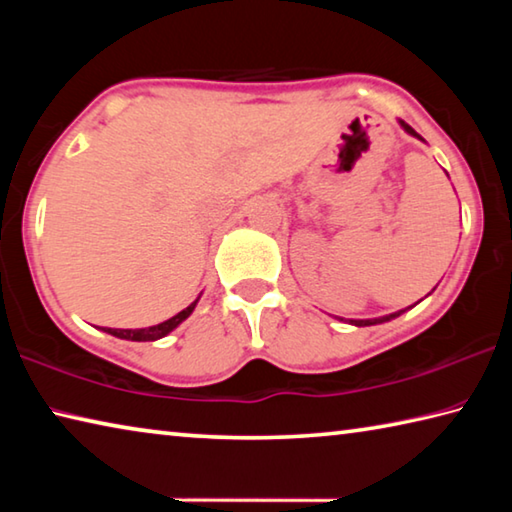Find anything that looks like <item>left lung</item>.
Listing matches in <instances>:
<instances>
[{"instance_id":"obj_1","label":"left lung","mask_w":512,"mask_h":512,"mask_svg":"<svg viewBox=\"0 0 512 512\" xmlns=\"http://www.w3.org/2000/svg\"><path fill=\"white\" fill-rule=\"evenodd\" d=\"M400 126H402L404 131L409 133V135H413V137H418V140H422V137H420L418 133H415L413 128H411L409 124H406V121H402V119H400ZM404 311H406V309H402V311H395V314H388V316H381V318H368V320H350V323H352V325H357V327H366V325H379V323H386V320H393V318H397V316H400V314H404Z\"/></svg>"}]
</instances>
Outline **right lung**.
Here are the masks:
<instances>
[{
	"label": "right lung",
	"mask_w": 512,
	"mask_h": 512,
	"mask_svg": "<svg viewBox=\"0 0 512 512\" xmlns=\"http://www.w3.org/2000/svg\"><path fill=\"white\" fill-rule=\"evenodd\" d=\"M201 298V296H198ZM198 298L192 302V305L185 307L183 311H178L176 316L164 320L160 325H151V327H142V329H112V327H103V332H108L112 336H117V339H126V341H158L162 336H167L169 332H173L183 320H187L192 316V311L196 309V302Z\"/></svg>",
	"instance_id": "obj_1"
}]
</instances>
